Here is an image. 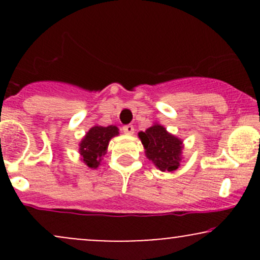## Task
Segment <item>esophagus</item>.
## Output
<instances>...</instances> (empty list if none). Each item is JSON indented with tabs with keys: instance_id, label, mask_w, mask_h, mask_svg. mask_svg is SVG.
I'll return each instance as SVG.
<instances>
[{
	"instance_id": "34e87169",
	"label": "esophagus",
	"mask_w": 260,
	"mask_h": 260,
	"mask_svg": "<svg viewBox=\"0 0 260 260\" xmlns=\"http://www.w3.org/2000/svg\"><path fill=\"white\" fill-rule=\"evenodd\" d=\"M122 131H123V132L126 134H129V136H132V134L134 133V127L132 126V124H127V126H123Z\"/></svg>"
}]
</instances>
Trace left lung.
Segmentation results:
<instances>
[{
    "instance_id": "left-lung-1",
    "label": "left lung",
    "mask_w": 260,
    "mask_h": 260,
    "mask_svg": "<svg viewBox=\"0 0 260 260\" xmlns=\"http://www.w3.org/2000/svg\"><path fill=\"white\" fill-rule=\"evenodd\" d=\"M138 137L144 147L145 156L162 172H175L183 159V140L170 133L160 123L139 132Z\"/></svg>"
}]
</instances>
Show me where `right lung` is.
I'll return each instance as SVG.
<instances>
[{"label": "right lung", "instance_id": "add662e5", "mask_svg": "<svg viewBox=\"0 0 260 260\" xmlns=\"http://www.w3.org/2000/svg\"><path fill=\"white\" fill-rule=\"evenodd\" d=\"M118 128L116 126L103 127L99 124L92 126L79 142L80 160L89 169H98L103 160V156L107 153L109 143L113 137L118 136Z\"/></svg>", "mask_w": 260, "mask_h": 260}]
</instances>
